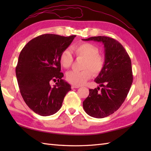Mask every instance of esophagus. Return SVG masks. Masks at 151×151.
I'll use <instances>...</instances> for the list:
<instances>
[{"mask_svg": "<svg viewBox=\"0 0 151 151\" xmlns=\"http://www.w3.org/2000/svg\"><path fill=\"white\" fill-rule=\"evenodd\" d=\"M79 86H75V85H72L71 86V88L72 89H75V88H78Z\"/></svg>", "mask_w": 151, "mask_h": 151, "instance_id": "1", "label": "esophagus"}]
</instances>
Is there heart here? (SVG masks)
Returning <instances> with one entry per match:
<instances>
[{
	"label": "heart",
	"mask_w": 151,
	"mask_h": 151,
	"mask_svg": "<svg viewBox=\"0 0 151 151\" xmlns=\"http://www.w3.org/2000/svg\"><path fill=\"white\" fill-rule=\"evenodd\" d=\"M73 51L78 58L84 59L82 71L70 70L67 73V81L76 86L84 84L93 75H99L105 65L104 58L99 54L98 48L89 43H83L73 47ZM60 62L65 68H69L73 62V56L68 49L63 50L60 56ZM92 73H91V72Z\"/></svg>",
	"instance_id": "1"
}]
</instances>
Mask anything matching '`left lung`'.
I'll list each match as a JSON object with an SVG mask.
<instances>
[{"label": "left lung", "mask_w": 151, "mask_h": 151, "mask_svg": "<svg viewBox=\"0 0 151 151\" xmlns=\"http://www.w3.org/2000/svg\"><path fill=\"white\" fill-rule=\"evenodd\" d=\"M84 41H95L104 44L105 65L95 79L102 87L89 89L83 108L89 115L104 118L117 111L123 103L133 82L131 60L123 46L113 38L91 37Z\"/></svg>", "instance_id": "1"}]
</instances>
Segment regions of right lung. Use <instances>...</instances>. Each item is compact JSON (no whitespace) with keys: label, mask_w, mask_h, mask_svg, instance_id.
<instances>
[{"label":"right lung","mask_w":151,"mask_h":151,"mask_svg":"<svg viewBox=\"0 0 151 151\" xmlns=\"http://www.w3.org/2000/svg\"><path fill=\"white\" fill-rule=\"evenodd\" d=\"M76 36L43 34L30 40L19 54L15 73L25 103L41 116L53 115L62 107L71 86L62 79L60 56ZM56 82L51 86L50 83Z\"/></svg>","instance_id":"right-lung-1"}]
</instances>
